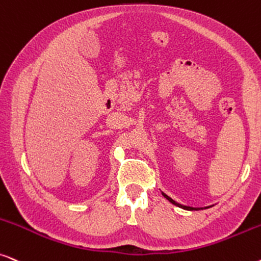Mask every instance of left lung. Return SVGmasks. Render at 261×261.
Here are the masks:
<instances>
[{
    "instance_id": "left-lung-1",
    "label": "left lung",
    "mask_w": 261,
    "mask_h": 261,
    "mask_svg": "<svg viewBox=\"0 0 261 261\" xmlns=\"http://www.w3.org/2000/svg\"><path fill=\"white\" fill-rule=\"evenodd\" d=\"M163 195H164L165 198L168 199L169 201L172 202V204L176 205V206H178V207H182V208H185V210H191V211H193V210H199V208H195V207H189V206H185V205H181V204H178V202H176V201L172 200V199H171L170 197H168V195H167V194H164V193H163Z\"/></svg>"
}]
</instances>
